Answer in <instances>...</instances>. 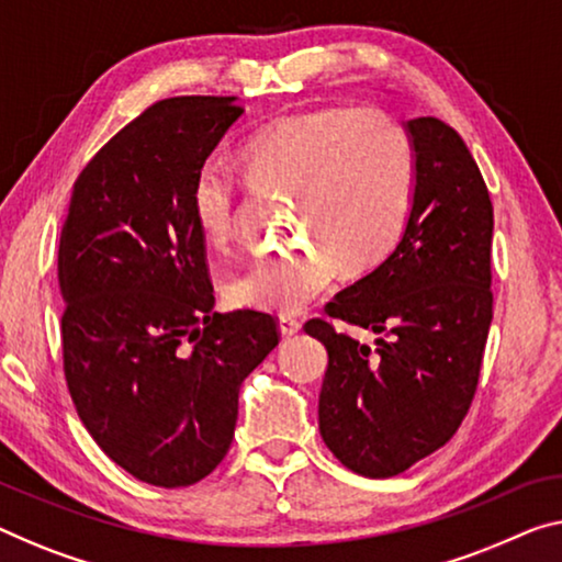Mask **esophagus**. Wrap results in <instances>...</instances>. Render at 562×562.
Here are the masks:
<instances>
[{
	"instance_id": "obj_1",
	"label": "esophagus",
	"mask_w": 562,
	"mask_h": 562,
	"mask_svg": "<svg viewBox=\"0 0 562 562\" xmlns=\"http://www.w3.org/2000/svg\"><path fill=\"white\" fill-rule=\"evenodd\" d=\"M279 329H281V334H283V336H293V334H299V331H301V322H299L296 316L283 314V316L279 318Z\"/></svg>"
}]
</instances>
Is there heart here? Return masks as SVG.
Wrapping results in <instances>:
<instances>
[{
    "instance_id": "heart-1",
    "label": "heart",
    "mask_w": 562,
    "mask_h": 562,
    "mask_svg": "<svg viewBox=\"0 0 562 562\" xmlns=\"http://www.w3.org/2000/svg\"><path fill=\"white\" fill-rule=\"evenodd\" d=\"M261 193L293 198L304 244L258 256L228 281L236 306L291 314L331 286L339 261L364 271L384 261L409 226L417 160L409 135L376 108L329 105L276 120L240 150ZM198 231L213 246L236 228L238 183L226 162L205 160L191 188Z\"/></svg>"
}]
</instances>
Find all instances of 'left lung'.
I'll return each instance as SVG.
<instances>
[{"mask_svg": "<svg viewBox=\"0 0 562 562\" xmlns=\"http://www.w3.org/2000/svg\"><path fill=\"white\" fill-rule=\"evenodd\" d=\"M417 160L409 226L392 256L336 293L326 314L382 334L367 347L311 318L329 367L318 429L344 468L394 477L450 442L468 417L492 322V201L460 133L407 123Z\"/></svg>", "mask_w": 562, "mask_h": 562, "instance_id": "8db88e82", "label": "left lung"}]
</instances>
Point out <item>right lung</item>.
<instances>
[{
  "mask_svg": "<svg viewBox=\"0 0 562 562\" xmlns=\"http://www.w3.org/2000/svg\"><path fill=\"white\" fill-rule=\"evenodd\" d=\"M244 108L186 94L140 112L75 180L59 236L65 382L94 442L155 487L226 457L244 379L279 344L271 314H218L191 188Z\"/></svg>",
  "mask_w": 562,
  "mask_h": 562,
  "instance_id": "1",
  "label": "right lung"
}]
</instances>
